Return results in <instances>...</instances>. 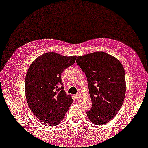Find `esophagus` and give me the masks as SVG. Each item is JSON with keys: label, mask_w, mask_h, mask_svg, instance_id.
<instances>
[{"label": "esophagus", "mask_w": 148, "mask_h": 148, "mask_svg": "<svg viewBox=\"0 0 148 148\" xmlns=\"http://www.w3.org/2000/svg\"><path fill=\"white\" fill-rule=\"evenodd\" d=\"M75 97H76V99H80V97H81V94L80 93H77L76 95H75Z\"/></svg>", "instance_id": "34e87169"}]
</instances>
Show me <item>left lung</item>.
Segmentation results:
<instances>
[{
  "label": "left lung",
  "instance_id": "1",
  "mask_svg": "<svg viewBox=\"0 0 148 148\" xmlns=\"http://www.w3.org/2000/svg\"><path fill=\"white\" fill-rule=\"evenodd\" d=\"M77 64L85 73L92 106L86 112L93 123L104 125L117 114L123 103L125 70L117 58L100 51L78 56Z\"/></svg>",
  "mask_w": 148,
  "mask_h": 148
}]
</instances>
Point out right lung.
Masks as SVG:
<instances>
[{"label":"right lung","mask_w":148,"mask_h":148,"mask_svg":"<svg viewBox=\"0 0 148 148\" xmlns=\"http://www.w3.org/2000/svg\"><path fill=\"white\" fill-rule=\"evenodd\" d=\"M76 57L49 52L37 58L27 71L25 88L28 105L49 126L60 123L73 102L65 92L61 74L74 64Z\"/></svg>","instance_id":"obj_1"}]
</instances>
